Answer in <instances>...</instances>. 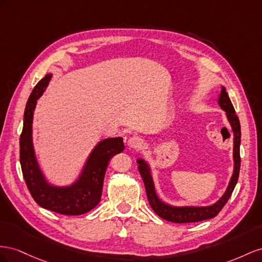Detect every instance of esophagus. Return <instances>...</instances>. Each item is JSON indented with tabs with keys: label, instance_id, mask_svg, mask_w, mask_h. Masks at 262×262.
I'll return each mask as SVG.
<instances>
[{
	"label": "esophagus",
	"instance_id": "1",
	"mask_svg": "<svg viewBox=\"0 0 262 262\" xmlns=\"http://www.w3.org/2000/svg\"><path fill=\"white\" fill-rule=\"evenodd\" d=\"M128 146L133 149H138L141 147V144H143V139L138 136H133L128 139Z\"/></svg>",
	"mask_w": 262,
	"mask_h": 262
}]
</instances>
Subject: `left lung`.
<instances>
[{"mask_svg": "<svg viewBox=\"0 0 262 262\" xmlns=\"http://www.w3.org/2000/svg\"><path fill=\"white\" fill-rule=\"evenodd\" d=\"M219 103L221 107L227 113V117L229 119L231 127H233V132L235 135V138H234L235 170H234L233 177L230 179V182L225 194H224L217 203L207 207H172L162 203V202L158 199V196L156 195L150 171H149L146 162L141 159L137 160L138 170L145 183V189H146L149 204H150L154 212L163 220H166L168 222H172V223H178V224H186V223H195V222L213 219L222 211V208L225 206V204L227 203V201L231 195V193H233L235 189L236 183L238 181L239 170H241V161H242L241 160V139H242L241 123H239V118L235 113V108L228 98V94L226 92L225 88L222 89Z\"/></svg>", "mask_w": 262, "mask_h": 262, "instance_id": "8db88e82", "label": "left lung"}]
</instances>
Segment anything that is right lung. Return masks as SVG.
<instances>
[{
    "mask_svg": "<svg viewBox=\"0 0 262 262\" xmlns=\"http://www.w3.org/2000/svg\"><path fill=\"white\" fill-rule=\"evenodd\" d=\"M51 74H46L34 88L26 103L24 125L19 137V160L29 193L38 205L62 215H81L99 204L103 181L112 157L124 150L123 138H107L95 147L83 173L71 188H51L43 180L37 166L32 145V123L36 101L43 92Z\"/></svg>",
    "mask_w": 262,
    "mask_h": 262,
    "instance_id": "1",
    "label": "right lung"
}]
</instances>
